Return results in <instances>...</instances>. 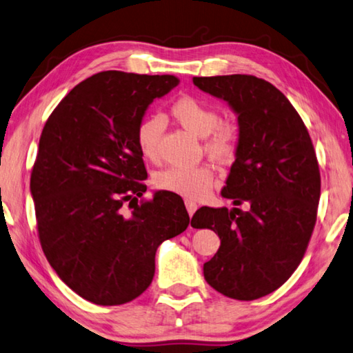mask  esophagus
<instances>
[{"label": "esophagus", "instance_id": "esophagus-1", "mask_svg": "<svg viewBox=\"0 0 353 353\" xmlns=\"http://www.w3.org/2000/svg\"><path fill=\"white\" fill-rule=\"evenodd\" d=\"M185 207L188 210V214L193 216L194 211L197 210V203L194 201H191V199H185Z\"/></svg>", "mask_w": 353, "mask_h": 353}]
</instances>
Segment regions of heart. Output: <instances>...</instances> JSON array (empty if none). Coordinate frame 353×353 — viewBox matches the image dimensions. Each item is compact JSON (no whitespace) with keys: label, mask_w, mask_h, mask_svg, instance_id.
<instances>
[{"label":"heart","mask_w":353,"mask_h":353,"mask_svg":"<svg viewBox=\"0 0 353 353\" xmlns=\"http://www.w3.org/2000/svg\"><path fill=\"white\" fill-rule=\"evenodd\" d=\"M170 112L179 125L202 137V148L219 163L233 162L241 146V128L230 120H221L219 111L194 95H181L170 106ZM163 132V121L157 115L145 117L137 125L136 143L143 159L157 162L160 157V137ZM156 187L191 199L208 194L213 187L214 171L210 165L170 166L156 174Z\"/></svg>","instance_id":"obj_1"}]
</instances>
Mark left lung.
<instances>
[{"label": "left lung", "mask_w": 353, "mask_h": 353, "mask_svg": "<svg viewBox=\"0 0 353 353\" xmlns=\"http://www.w3.org/2000/svg\"><path fill=\"white\" fill-rule=\"evenodd\" d=\"M193 81L238 114L241 146L222 196L245 205L194 213L191 225L221 239L203 276L228 298L253 301L283 285L309 247L321 194L316 152L303 119L272 83L247 74Z\"/></svg>", "instance_id": "8db88e82"}]
</instances>
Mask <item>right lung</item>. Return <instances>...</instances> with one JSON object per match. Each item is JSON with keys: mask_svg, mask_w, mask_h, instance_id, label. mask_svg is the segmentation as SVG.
I'll use <instances>...</instances> for the list:
<instances>
[{"mask_svg": "<svg viewBox=\"0 0 353 353\" xmlns=\"http://www.w3.org/2000/svg\"><path fill=\"white\" fill-rule=\"evenodd\" d=\"M177 83L174 75L103 70L79 83L41 131L30 174L38 239L63 283L94 304L140 296L154 278L157 247L190 223L174 193L138 201L148 174L137 125Z\"/></svg>", "mask_w": 353, "mask_h": 353, "instance_id": "add662e5", "label": "right lung"}]
</instances>
